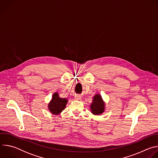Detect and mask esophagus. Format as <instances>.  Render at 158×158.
Returning <instances> with one entry per match:
<instances>
[{
    "label": "esophagus",
    "instance_id": "obj_1",
    "mask_svg": "<svg viewBox=\"0 0 158 158\" xmlns=\"http://www.w3.org/2000/svg\"><path fill=\"white\" fill-rule=\"evenodd\" d=\"M74 98L76 100H81V96H79V95H76Z\"/></svg>",
    "mask_w": 158,
    "mask_h": 158
}]
</instances>
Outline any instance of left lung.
Masks as SVG:
<instances>
[{"label":"left lung","mask_w":158,"mask_h":158,"mask_svg":"<svg viewBox=\"0 0 158 158\" xmlns=\"http://www.w3.org/2000/svg\"><path fill=\"white\" fill-rule=\"evenodd\" d=\"M90 109L94 115H100L105 110V102L99 94H96L93 99V102L90 105Z\"/></svg>","instance_id":"1"}]
</instances>
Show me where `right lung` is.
Wrapping results in <instances>:
<instances>
[{
    "label": "right lung",
    "mask_w": 158,
    "mask_h": 158,
    "mask_svg": "<svg viewBox=\"0 0 158 158\" xmlns=\"http://www.w3.org/2000/svg\"><path fill=\"white\" fill-rule=\"evenodd\" d=\"M67 102V99L60 98L57 93H54L48 104L49 110L54 115H58L65 109Z\"/></svg>",
    "instance_id": "1"
}]
</instances>
